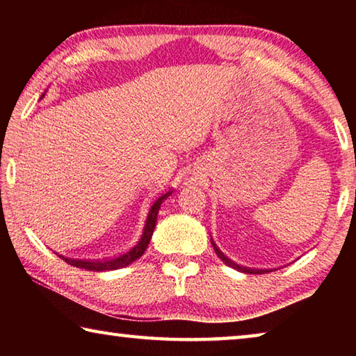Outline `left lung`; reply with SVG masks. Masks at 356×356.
<instances>
[{
	"instance_id": "obj_1",
	"label": "left lung",
	"mask_w": 356,
	"mask_h": 356,
	"mask_svg": "<svg viewBox=\"0 0 356 356\" xmlns=\"http://www.w3.org/2000/svg\"><path fill=\"white\" fill-rule=\"evenodd\" d=\"M210 242H212V246H213V250L216 252V256H218L226 265H229V267H232L234 270H237V272H242V273H246V275H251V273L252 275H262V273H268L270 272V270H256V268H248V267H243V265H238V264H236L234 261H231V259L222 254L221 250L213 242V238H210Z\"/></svg>"
}]
</instances>
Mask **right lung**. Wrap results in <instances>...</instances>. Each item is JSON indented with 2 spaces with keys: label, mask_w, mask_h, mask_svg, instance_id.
I'll list each match as a JSON object with an SVG mask.
<instances>
[{
  "label": "right lung",
  "mask_w": 356,
  "mask_h": 356,
  "mask_svg": "<svg viewBox=\"0 0 356 356\" xmlns=\"http://www.w3.org/2000/svg\"><path fill=\"white\" fill-rule=\"evenodd\" d=\"M45 92L42 94V97H44ZM170 195H171V191L165 193V195H161L159 200H155V202L150 206L146 222H144L141 238L138 240V243L134 246V248L129 250L127 252H124V254H119V256L111 257V259H104V261H81V259H69L64 256H59V257H61L63 261H65L67 264L74 265V267H76V268L91 270V272H106V270H118V268L127 267V265H130L131 262H135L136 259H140L144 254V251H146L150 238H152L154 229L156 225V216H159V210H160L161 202H163Z\"/></svg>",
  "instance_id": "1"
}]
</instances>
